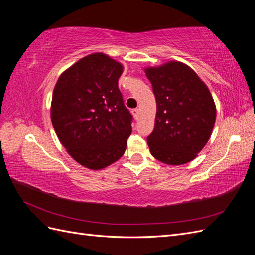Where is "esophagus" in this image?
Here are the masks:
<instances>
[{"label": "esophagus", "mask_w": 255, "mask_h": 255, "mask_svg": "<svg viewBox=\"0 0 255 255\" xmlns=\"http://www.w3.org/2000/svg\"><path fill=\"white\" fill-rule=\"evenodd\" d=\"M132 114H133V116L135 117V119H137L138 118V115H139V110H138V109L132 110Z\"/></svg>", "instance_id": "obj_1"}]
</instances>
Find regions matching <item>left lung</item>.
I'll list each match as a JSON object with an SVG mask.
<instances>
[{"label":"left lung","mask_w":255,"mask_h":255,"mask_svg":"<svg viewBox=\"0 0 255 255\" xmlns=\"http://www.w3.org/2000/svg\"><path fill=\"white\" fill-rule=\"evenodd\" d=\"M144 71L156 100L155 125L146 138L150 152L167 165L186 164L211 137L216 120L211 92L197 73L180 61Z\"/></svg>","instance_id":"8db88e82"}]
</instances>
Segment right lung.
<instances>
[{
  "label": "right lung",
  "instance_id": "1",
  "mask_svg": "<svg viewBox=\"0 0 255 255\" xmlns=\"http://www.w3.org/2000/svg\"><path fill=\"white\" fill-rule=\"evenodd\" d=\"M122 71L105 54H90L61 73L53 90L51 120L58 139L92 170L118 160L132 133L133 116L118 88Z\"/></svg>",
  "mask_w": 255,
  "mask_h": 255
}]
</instances>
